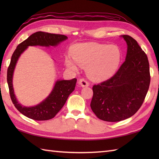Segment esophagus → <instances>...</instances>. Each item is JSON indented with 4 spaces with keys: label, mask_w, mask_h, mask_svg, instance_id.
Instances as JSON below:
<instances>
[{
    "label": "esophagus",
    "mask_w": 159,
    "mask_h": 159,
    "mask_svg": "<svg viewBox=\"0 0 159 159\" xmlns=\"http://www.w3.org/2000/svg\"><path fill=\"white\" fill-rule=\"evenodd\" d=\"M79 85L81 86L82 87H88L89 85V83L87 81V80L85 79H80L79 81Z\"/></svg>",
    "instance_id": "obj_1"
}]
</instances>
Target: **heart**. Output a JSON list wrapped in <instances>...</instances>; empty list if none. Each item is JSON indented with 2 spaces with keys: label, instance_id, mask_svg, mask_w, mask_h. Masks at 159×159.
I'll return each mask as SVG.
<instances>
[{
  "label": "heart",
  "instance_id": "heart-1",
  "mask_svg": "<svg viewBox=\"0 0 159 159\" xmlns=\"http://www.w3.org/2000/svg\"><path fill=\"white\" fill-rule=\"evenodd\" d=\"M74 59L67 57L66 66L76 71L78 64L86 67L88 75L96 80L109 79L116 73L122 58L120 47L98 43H81L74 45L70 50Z\"/></svg>",
  "mask_w": 159,
  "mask_h": 159
}]
</instances>
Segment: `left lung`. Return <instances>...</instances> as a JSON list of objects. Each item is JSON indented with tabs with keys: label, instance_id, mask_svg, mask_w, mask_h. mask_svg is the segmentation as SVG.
Returning <instances> with one entry per match:
<instances>
[{
	"label": "left lung",
	"instance_id": "left-lung-1",
	"mask_svg": "<svg viewBox=\"0 0 159 159\" xmlns=\"http://www.w3.org/2000/svg\"><path fill=\"white\" fill-rule=\"evenodd\" d=\"M121 37L128 46L126 61L111 79L93 86L90 104L97 117L111 122L126 120L137 113L150 83L146 54L132 37Z\"/></svg>",
	"mask_w": 159,
	"mask_h": 159
}]
</instances>
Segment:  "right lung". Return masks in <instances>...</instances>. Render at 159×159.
Returning a JSON list of instances; mask_svg holds the SVG:
<instances>
[{
  "label": "right lung",
  "mask_w": 159,
  "mask_h": 159,
  "mask_svg": "<svg viewBox=\"0 0 159 159\" xmlns=\"http://www.w3.org/2000/svg\"><path fill=\"white\" fill-rule=\"evenodd\" d=\"M67 37L64 35L38 31L30 35L25 41L20 43L13 53L7 76L10 97L16 109L24 116L30 119L43 121L50 120L55 117L62 109L70 94L75 89L77 80L76 79H73L72 80H57L51 93L42 102L38 105L31 107L22 106L18 103L16 99L12 84L13 73L18 59L20 55L29 46H55L60 42L67 39Z\"/></svg>",
  "instance_id": "obj_1"
}]
</instances>
